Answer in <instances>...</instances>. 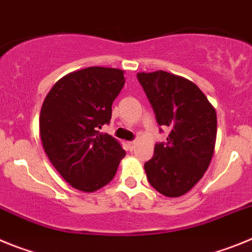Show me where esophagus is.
<instances>
[{"instance_id":"1","label":"esophagus","mask_w":252,"mask_h":252,"mask_svg":"<svg viewBox=\"0 0 252 252\" xmlns=\"http://www.w3.org/2000/svg\"><path fill=\"white\" fill-rule=\"evenodd\" d=\"M136 141H128L127 142V146H128V149H130V151H133L135 150V149H136Z\"/></svg>"}]
</instances>
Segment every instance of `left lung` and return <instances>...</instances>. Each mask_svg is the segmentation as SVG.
<instances>
[{
	"instance_id": "left-lung-1",
	"label": "left lung",
	"mask_w": 252,
	"mask_h": 252,
	"mask_svg": "<svg viewBox=\"0 0 252 252\" xmlns=\"http://www.w3.org/2000/svg\"><path fill=\"white\" fill-rule=\"evenodd\" d=\"M168 142L154 148L145 162L149 183L165 197H180L202 179L215 153L217 115L193 82L164 70L137 73Z\"/></svg>"
}]
</instances>
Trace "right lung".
<instances>
[{"mask_svg": "<svg viewBox=\"0 0 252 252\" xmlns=\"http://www.w3.org/2000/svg\"><path fill=\"white\" fill-rule=\"evenodd\" d=\"M124 70L90 66L60 78L44 99L40 137L46 157L66 183L92 193L108 184L126 155L119 140L101 132L125 84Z\"/></svg>", "mask_w": 252, "mask_h": 252, "instance_id": "add662e5", "label": "right lung"}]
</instances>
